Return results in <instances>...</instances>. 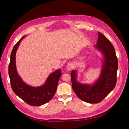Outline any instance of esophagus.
<instances>
[{
	"label": "esophagus",
	"instance_id": "esophagus-1",
	"mask_svg": "<svg viewBox=\"0 0 129 129\" xmlns=\"http://www.w3.org/2000/svg\"><path fill=\"white\" fill-rule=\"evenodd\" d=\"M73 67H74V66H73V63H69L67 66V69L68 71H70L73 69Z\"/></svg>",
	"mask_w": 129,
	"mask_h": 129
}]
</instances>
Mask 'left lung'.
<instances>
[{
    "mask_svg": "<svg viewBox=\"0 0 129 129\" xmlns=\"http://www.w3.org/2000/svg\"><path fill=\"white\" fill-rule=\"evenodd\" d=\"M95 46L105 56L101 73L95 83L93 85L80 83L76 80L77 71L72 70L71 73L72 87L77 96L90 103L100 102L112 91L116 83L118 67V58L111 42L99 32Z\"/></svg>",
    "mask_w": 129,
    "mask_h": 129,
    "instance_id": "obj_1",
    "label": "left lung"
}]
</instances>
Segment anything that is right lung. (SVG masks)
<instances>
[{
    "mask_svg": "<svg viewBox=\"0 0 129 129\" xmlns=\"http://www.w3.org/2000/svg\"><path fill=\"white\" fill-rule=\"evenodd\" d=\"M24 37L16 43L11 53L8 68L10 84L14 93L23 101L31 106H39L48 102L53 98L62 73L60 69L52 72L46 83L40 87H33L24 83L18 75L16 67V51Z\"/></svg>",
    "mask_w": 129,
    "mask_h": 129,
    "instance_id": "right-lung-1",
    "label": "right lung"
}]
</instances>
